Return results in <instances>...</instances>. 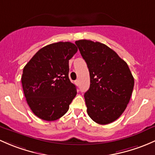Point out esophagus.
Listing matches in <instances>:
<instances>
[{"instance_id": "obj_1", "label": "esophagus", "mask_w": 155, "mask_h": 155, "mask_svg": "<svg viewBox=\"0 0 155 155\" xmlns=\"http://www.w3.org/2000/svg\"><path fill=\"white\" fill-rule=\"evenodd\" d=\"M75 84H76L77 86L79 85V79H77V80L75 81Z\"/></svg>"}]
</instances>
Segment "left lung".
I'll return each mask as SVG.
<instances>
[{"mask_svg":"<svg viewBox=\"0 0 155 155\" xmlns=\"http://www.w3.org/2000/svg\"><path fill=\"white\" fill-rule=\"evenodd\" d=\"M90 73V87L84 97L88 116L106 125L117 120L129 102L134 84L128 64L100 42L76 41Z\"/></svg>","mask_w":155,"mask_h":155,"instance_id":"8db88e82","label":"left lung"}]
</instances>
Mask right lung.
I'll list each match as a JSON object with an SVG mask.
<instances>
[{"label":"right lung","mask_w":155,"mask_h":155,"mask_svg":"<svg viewBox=\"0 0 155 155\" xmlns=\"http://www.w3.org/2000/svg\"><path fill=\"white\" fill-rule=\"evenodd\" d=\"M78 49L71 42H57L38 50L23 70L21 83L27 104L35 116L54 121L67 113L76 97L70 81L69 60Z\"/></svg>","instance_id":"add662e5"}]
</instances>
